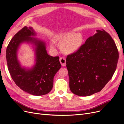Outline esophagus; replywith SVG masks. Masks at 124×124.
Wrapping results in <instances>:
<instances>
[{
    "mask_svg": "<svg viewBox=\"0 0 124 124\" xmlns=\"http://www.w3.org/2000/svg\"><path fill=\"white\" fill-rule=\"evenodd\" d=\"M60 62L61 64L62 65V66H65L66 64V60L65 59L64 57H61L60 58Z\"/></svg>",
    "mask_w": 124,
    "mask_h": 124,
    "instance_id": "1",
    "label": "esophagus"
}]
</instances>
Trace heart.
I'll return each instance as SVG.
<instances>
[{
    "label": "heart",
    "instance_id": "1",
    "mask_svg": "<svg viewBox=\"0 0 124 124\" xmlns=\"http://www.w3.org/2000/svg\"><path fill=\"white\" fill-rule=\"evenodd\" d=\"M57 39L60 43L62 52L66 54H71L77 52L82 46L84 43V36L81 33L74 31H67L60 34ZM52 46H54L55 42L52 40L50 42Z\"/></svg>",
    "mask_w": 124,
    "mask_h": 124
}]
</instances>
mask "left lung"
<instances>
[{
    "label": "left lung",
    "instance_id": "left-lung-1",
    "mask_svg": "<svg viewBox=\"0 0 124 124\" xmlns=\"http://www.w3.org/2000/svg\"><path fill=\"white\" fill-rule=\"evenodd\" d=\"M96 31L79 50L66 58L70 89L81 97L101 90L116 68L118 52L115 42L104 30Z\"/></svg>",
    "mask_w": 124,
    "mask_h": 124
}]
</instances>
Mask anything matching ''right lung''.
<instances>
[{"label":"right lung","instance_id":"right-lung-1","mask_svg":"<svg viewBox=\"0 0 124 124\" xmlns=\"http://www.w3.org/2000/svg\"><path fill=\"white\" fill-rule=\"evenodd\" d=\"M36 36L33 27L24 26L10 41L6 50V58L8 71L15 84L31 94L42 95L52 89L54 76L61 65L59 57L48 54L44 41L33 37ZM24 43L31 44L35 52V63L30 69L21 67L17 59L18 49Z\"/></svg>","mask_w":124,"mask_h":124}]
</instances>
